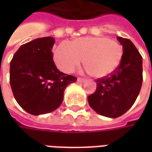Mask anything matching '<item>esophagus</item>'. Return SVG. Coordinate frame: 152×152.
Returning a JSON list of instances; mask_svg holds the SVG:
<instances>
[{"instance_id":"obj_1","label":"esophagus","mask_w":152,"mask_h":152,"mask_svg":"<svg viewBox=\"0 0 152 152\" xmlns=\"http://www.w3.org/2000/svg\"><path fill=\"white\" fill-rule=\"evenodd\" d=\"M77 81H78L79 83H84V82H86V80L84 79V78H80V77H78V78H77Z\"/></svg>"}]
</instances>
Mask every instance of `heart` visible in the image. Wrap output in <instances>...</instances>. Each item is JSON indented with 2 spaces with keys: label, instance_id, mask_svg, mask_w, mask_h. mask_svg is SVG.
Returning a JSON list of instances; mask_svg holds the SVG:
<instances>
[{
  "label": "heart",
  "instance_id": "obj_1",
  "mask_svg": "<svg viewBox=\"0 0 152 152\" xmlns=\"http://www.w3.org/2000/svg\"><path fill=\"white\" fill-rule=\"evenodd\" d=\"M122 58L121 44L106 37H81L69 45L61 44L53 54L54 62L61 71L72 72L83 59L86 71L96 78L112 74L120 66Z\"/></svg>",
  "mask_w": 152,
  "mask_h": 152
}]
</instances>
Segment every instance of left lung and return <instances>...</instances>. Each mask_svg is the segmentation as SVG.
I'll return each instance as SVG.
<instances>
[{
    "instance_id": "left-lung-1",
    "label": "left lung",
    "mask_w": 152,
    "mask_h": 152,
    "mask_svg": "<svg viewBox=\"0 0 152 152\" xmlns=\"http://www.w3.org/2000/svg\"><path fill=\"white\" fill-rule=\"evenodd\" d=\"M123 58L114 72L96 80L95 92L88 97L89 106L98 114L110 118L121 116L136 101L142 83V58L133 42L118 37Z\"/></svg>"
}]
</instances>
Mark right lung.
<instances>
[{"label":"right lung","instance_id":"right-lung-1","mask_svg":"<svg viewBox=\"0 0 152 152\" xmlns=\"http://www.w3.org/2000/svg\"><path fill=\"white\" fill-rule=\"evenodd\" d=\"M53 37L37 38L19 47L10 62V83L18 105L38 115L56 110L66 87L76 77L60 72L53 60Z\"/></svg>","mask_w":152,"mask_h":152}]
</instances>
